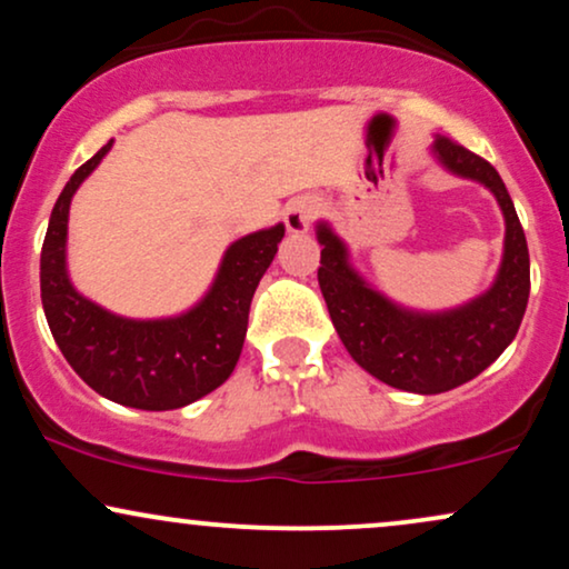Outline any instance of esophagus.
Wrapping results in <instances>:
<instances>
[{"label":"esophagus","mask_w":569,"mask_h":569,"mask_svg":"<svg viewBox=\"0 0 569 569\" xmlns=\"http://www.w3.org/2000/svg\"><path fill=\"white\" fill-rule=\"evenodd\" d=\"M318 213H321V202L305 194V198L291 200L289 206H286L283 219H286V227H289V232H307Z\"/></svg>","instance_id":"1"}]
</instances>
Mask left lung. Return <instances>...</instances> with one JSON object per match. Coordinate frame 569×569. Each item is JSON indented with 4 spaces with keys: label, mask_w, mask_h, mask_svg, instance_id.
Returning <instances> with one entry per match:
<instances>
[{
    "label": "left lung",
    "mask_w": 569,
    "mask_h": 569,
    "mask_svg": "<svg viewBox=\"0 0 569 569\" xmlns=\"http://www.w3.org/2000/svg\"><path fill=\"white\" fill-rule=\"evenodd\" d=\"M433 152L449 171L481 181L506 217V253L492 289L449 312H411L371 291L348 264L342 240L318 224L323 246L318 283L339 339L371 377L409 393H443L481 375L511 345L530 299V251L500 173L471 149L436 139Z\"/></svg>",
    "instance_id": "1"
}]
</instances>
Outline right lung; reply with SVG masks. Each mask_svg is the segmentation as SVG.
<instances>
[{"label": "right lung", "mask_w": 569, "mask_h": 569, "mask_svg": "<svg viewBox=\"0 0 569 569\" xmlns=\"http://www.w3.org/2000/svg\"><path fill=\"white\" fill-rule=\"evenodd\" d=\"M109 149L112 141L77 168L50 213L39 259L44 318L69 367L96 393L133 409H179L232 375L253 291L278 253L286 227L246 234L227 248L211 291L184 316L162 321L114 316L77 293L67 276L69 202Z\"/></svg>", "instance_id": "right-lung-1"}]
</instances>
